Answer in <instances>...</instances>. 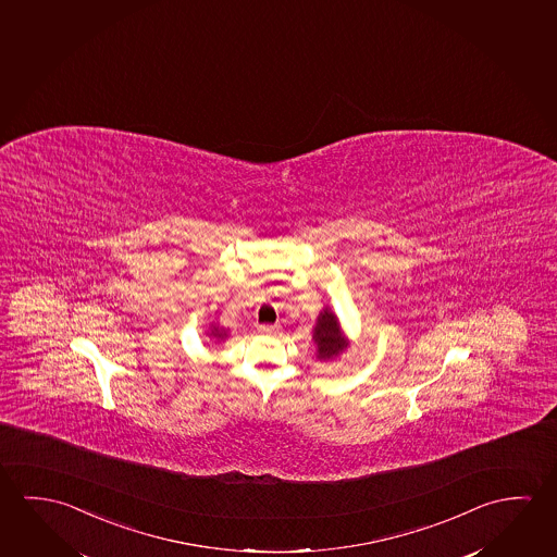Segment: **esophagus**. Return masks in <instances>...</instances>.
Wrapping results in <instances>:
<instances>
[{"mask_svg":"<svg viewBox=\"0 0 557 557\" xmlns=\"http://www.w3.org/2000/svg\"><path fill=\"white\" fill-rule=\"evenodd\" d=\"M281 331V327L278 325H261L259 327V333H263V335H276Z\"/></svg>","mask_w":557,"mask_h":557,"instance_id":"obj_1","label":"esophagus"}]
</instances>
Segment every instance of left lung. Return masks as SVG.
<instances>
[{
  "label": "left lung",
  "instance_id": "obj_1",
  "mask_svg": "<svg viewBox=\"0 0 557 557\" xmlns=\"http://www.w3.org/2000/svg\"><path fill=\"white\" fill-rule=\"evenodd\" d=\"M311 341L315 346V358L319 362H333L350 348V338L345 335L341 321L331 308L319 311L311 331Z\"/></svg>",
  "mask_w": 557,
  "mask_h": 557
}]
</instances>
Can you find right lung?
I'll return each mask as SVG.
<instances>
[{
    "mask_svg": "<svg viewBox=\"0 0 557 557\" xmlns=\"http://www.w3.org/2000/svg\"><path fill=\"white\" fill-rule=\"evenodd\" d=\"M216 318H219V311H216ZM228 335L230 329L222 327L219 319H212L211 323H209V329H207V336L212 338L214 343H222V341L228 338Z\"/></svg>",
    "mask_w": 557,
    "mask_h": 557,
    "instance_id": "1",
    "label": "right lung"
}]
</instances>
